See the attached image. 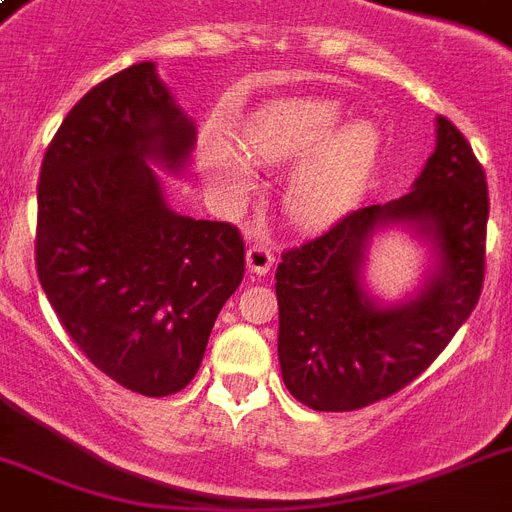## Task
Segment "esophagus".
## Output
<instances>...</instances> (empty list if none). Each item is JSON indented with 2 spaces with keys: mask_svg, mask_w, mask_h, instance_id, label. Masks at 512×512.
<instances>
[{
  "mask_svg": "<svg viewBox=\"0 0 512 512\" xmlns=\"http://www.w3.org/2000/svg\"><path fill=\"white\" fill-rule=\"evenodd\" d=\"M247 268L249 273H255V276H265V273L273 268V252L268 244L263 241H257L252 247L247 249Z\"/></svg>",
  "mask_w": 512,
  "mask_h": 512,
  "instance_id": "34e87169",
  "label": "esophagus"
}]
</instances>
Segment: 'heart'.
<instances>
[{"mask_svg": "<svg viewBox=\"0 0 512 512\" xmlns=\"http://www.w3.org/2000/svg\"><path fill=\"white\" fill-rule=\"evenodd\" d=\"M342 124L335 100L289 98L257 108L241 127L249 154L268 164L297 162L281 188V207L297 228H324L348 215L366 193L380 154V132L369 122ZM207 175L233 196L255 185L247 156L209 130L201 140Z\"/></svg>", "mask_w": 512, "mask_h": 512, "instance_id": "b5f03b06", "label": "heart"}]
</instances>
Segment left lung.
I'll list each match as a JSON object with an SVG mask.
<instances>
[{
  "instance_id": "left-lung-1",
  "label": "left lung",
  "mask_w": 512,
  "mask_h": 512,
  "mask_svg": "<svg viewBox=\"0 0 512 512\" xmlns=\"http://www.w3.org/2000/svg\"><path fill=\"white\" fill-rule=\"evenodd\" d=\"M486 220L484 170L462 132L436 116V148L412 191L356 209L281 255L279 364L289 393L316 412H353L420 377L476 308ZM388 230L429 252L421 284L396 304L365 281L373 239Z\"/></svg>"
}]
</instances>
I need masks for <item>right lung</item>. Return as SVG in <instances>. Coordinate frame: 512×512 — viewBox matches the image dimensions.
Segmentation results:
<instances>
[{
    "instance_id": "obj_1",
    "label": "right lung",
    "mask_w": 512,
    "mask_h": 512,
    "mask_svg": "<svg viewBox=\"0 0 512 512\" xmlns=\"http://www.w3.org/2000/svg\"><path fill=\"white\" fill-rule=\"evenodd\" d=\"M196 122L143 60L92 87L60 124L39 175L36 273L71 340L124 388L172 396L244 279L231 223L177 215Z\"/></svg>"
}]
</instances>
